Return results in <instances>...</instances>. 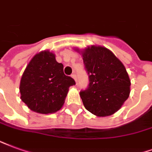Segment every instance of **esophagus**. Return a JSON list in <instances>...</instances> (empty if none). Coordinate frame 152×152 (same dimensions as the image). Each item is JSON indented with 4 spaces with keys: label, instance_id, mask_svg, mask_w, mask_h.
<instances>
[{
    "label": "esophagus",
    "instance_id": "obj_1",
    "mask_svg": "<svg viewBox=\"0 0 152 152\" xmlns=\"http://www.w3.org/2000/svg\"><path fill=\"white\" fill-rule=\"evenodd\" d=\"M71 77H73V78H74V79H75V82H76V81H77V76H76V75H75V74H73V75H71Z\"/></svg>",
    "mask_w": 152,
    "mask_h": 152
}]
</instances>
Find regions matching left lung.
I'll use <instances>...</instances> for the list:
<instances>
[{
    "label": "left lung",
    "instance_id": "1",
    "mask_svg": "<svg viewBox=\"0 0 152 152\" xmlns=\"http://www.w3.org/2000/svg\"><path fill=\"white\" fill-rule=\"evenodd\" d=\"M81 53L89 77L87 88L80 91L84 107L97 117L115 113L130 92V80L125 66L104 47H87Z\"/></svg>",
    "mask_w": 152,
    "mask_h": 152
}]
</instances>
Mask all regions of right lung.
<instances>
[{
  "mask_svg": "<svg viewBox=\"0 0 152 152\" xmlns=\"http://www.w3.org/2000/svg\"><path fill=\"white\" fill-rule=\"evenodd\" d=\"M63 68L49 51L33 56L23 72L19 87L21 99L31 110L48 114L61 108L69 87L75 85V81L64 74Z\"/></svg>",
  "mask_w": 152,
  "mask_h": 152,
  "instance_id": "1",
  "label": "right lung"
}]
</instances>
